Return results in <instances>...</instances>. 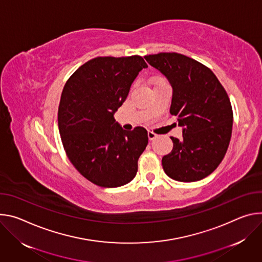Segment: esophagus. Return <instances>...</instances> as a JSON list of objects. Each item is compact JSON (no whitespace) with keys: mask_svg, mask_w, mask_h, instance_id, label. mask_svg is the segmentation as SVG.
<instances>
[{"mask_svg":"<svg viewBox=\"0 0 262 262\" xmlns=\"http://www.w3.org/2000/svg\"><path fill=\"white\" fill-rule=\"evenodd\" d=\"M148 137H149L150 140H153L154 138L157 137V134L154 133V132H152V131H149V132H148Z\"/></svg>","mask_w":262,"mask_h":262,"instance_id":"obj_1","label":"esophagus"}]
</instances>
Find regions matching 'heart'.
Masks as SVG:
<instances>
[{"label":"heart","instance_id":"1","mask_svg":"<svg viewBox=\"0 0 262 262\" xmlns=\"http://www.w3.org/2000/svg\"><path fill=\"white\" fill-rule=\"evenodd\" d=\"M159 82H163V81H158V82H157V83H159Z\"/></svg>","mask_w":262,"mask_h":262}]
</instances>
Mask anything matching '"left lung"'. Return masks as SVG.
Returning a JSON list of instances; mask_svg holds the SVG:
<instances>
[{
	"instance_id": "left-lung-1",
	"label": "left lung",
	"mask_w": 262,
	"mask_h": 262,
	"mask_svg": "<svg viewBox=\"0 0 262 262\" xmlns=\"http://www.w3.org/2000/svg\"><path fill=\"white\" fill-rule=\"evenodd\" d=\"M172 87L169 112L178 116L183 138L170 137L173 147L163 156L166 175L176 181L204 179L219 166L228 150L233 111L229 97L210 69L185 55L144 56Z\"/></svg>"
}]
</instances>
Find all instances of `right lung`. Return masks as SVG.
<instances>
[{
    "label": "right lung",
    "instance_id": "obj_1",
    "mask_svg": "<svg viewBox=\"0 0 262 262\" xmlns=\"http://www.w3.org/2000/svg\"><path fill=\"white\" fill-rule=\"evenodd\" d=\"M148 66L138 55L97 57L67 81L58 108V127L66 153L81 175L101 187L133 180L148 144L142 127L124 130L113 118L131 84Z\"/></svg>",
    "mask_w": 262,
    "mask_h": 262
}]
</instances>
